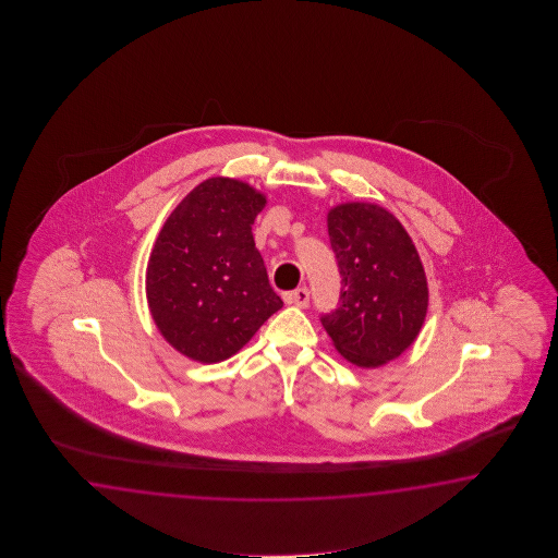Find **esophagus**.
<instances>
[{
  "instance_id": "obj_1",
  "label": "esophagus",
  "mask_w": 558,
  "mask_h": 558,
  "mask_svg": "<svg viewBox=\"0 0 558 558\" xmlns=\"http://www.w3.org/2000/svg\"><path fill=\"white\" fill-rule=\"evenodd\" d=\"M284 301L289 303V305H295V307L305 308L308 305V289L307 287H301V289H295V291H291V293H287L284 295Z\"/></svg>"
}]
</instances>
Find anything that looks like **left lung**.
I'll list each match as a JSON object with an SVG mask.
<instances>
[{
    "mask_svg": "<svg viewBox=\"0 0 558 558\" xmlns=\"http://www.w3.org/2000/svg\"><path fill=\"white\" fill-rule=\"evenodd\" d=\"M341 274L339 307L320 315L335 349L356 367H380L407 351L428 307L427 277L395 215L343 203L327 215Z\"/></svg>",
    "mask_w": 558,
    "mask_h": 558,
    "instance_id": "8db88e82",
    "label": "left lung"
}]
</instances>
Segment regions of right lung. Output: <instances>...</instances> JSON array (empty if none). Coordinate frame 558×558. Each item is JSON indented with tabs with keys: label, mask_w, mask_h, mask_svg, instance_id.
Wrapping results in <instances>:
<instances>
[{
	"label": "right lung",
	"mask_w": 558,
	"mask_h": 558,
	"mask_svg": "<svg viewBox=\"0 0 558 558\" xmlns=\"http://www.w3.org/2000/svg\"><path fill=\"white\" fill-rule=\"evenodd\" d=\"M265 195L239 179H205L159 231L145 275L159 332L181 355L219 363L283 307L251 226Z\"/></svg>",
	"instance_id": "obj_1"
}]
</instances>
